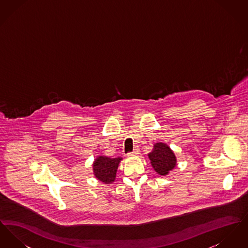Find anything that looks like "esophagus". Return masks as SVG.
Here are the masks:
<instances>
[{
  "mask_svg": "<svg viewBox=\"0 0 248 248\" xmlns=\"http://www.w3.org/2000/svg\"><path fill=\"white\" fill-rule=\"evenodd\" d=\"M139 154H140V149H139L138 147H136L135 150H134L132 153H129L127 155H128V156H136V155H138Z\"/></svg>",
  "mask_w": 248,
  "mask_h": 248,
  "instance_id": "1",
  "label": "esophagus"
}]
</instances>
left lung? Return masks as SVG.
Masks as SVG:
<instances>
[{"label":"left lung","mask_w":248,"mask_h":248,"mask_svg":"<svg viewBox=\"0 0 248 248\" xmlns=\"http://www.w3.org/2000/svg\"><path fill=\"white\" fill-rule=\"evenodd\" d=\"M154 170L162 176H165L177 165V158L173 151L165 143H155L154 150L149 154Z\"/></svg>","instance_id":"left-lung-1"}]
</instances>
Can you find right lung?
Here are the masks:
<instances>
[{
    "label": "right lung",
    "instance_id": "add662e5",
    "mask_svg": "<svg viewBox=\"0 0 248 248\" xmlns=\"http://www.w3.org/2000/svg\"><path fill=\"white\" fill-rule=\"evenodd\" d=\"M122 158H109L98 156L93 164L94 177L105 184H109L115 180L116 172Z\"/></svg>",
    "mask_w": 248,
    "mask_h": 248
}]
</instances>
